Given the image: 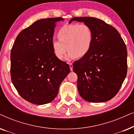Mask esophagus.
<instances>
[{
	"instance_id": "esophagus-1",
	"label": "esophagus",
	"mask_w": 134,
	"mask_h": 134,
	"mask_svg": "<svg viewBox=\"0 0 134 134\" xmlns=\"http://www.w3.org/2000/svg\"><path fill=\"white\" fill-rule=\"evenodd\" d=\"M69 68H70V70L72 71L73 70V69H72V68H73L72 63H69Z\"/></svg>"
}]
</instances>
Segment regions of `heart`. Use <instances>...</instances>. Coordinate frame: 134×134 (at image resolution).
I'll use <instances>...</instances> for the list:
<instances>
[{"label": "heart", "instance_id": "obj_1", "mask_svg": "<svg viewBox=\"0 0 134 134\" xmlns=\"http://www.w3.org/2000/svg\"><path fill=\"white\" fill-rule=\"evenodd\" d=\"M58 40L51 41L55 56L61 60L67 51L69 58H81L90 52L93 43L91 29L85 24L63 25L57 33Z\"/></svg>", "mask_w": 134, "mask_h": 134}]
</instances>
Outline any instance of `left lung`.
Returning <instances> with one entry per match:
<instances>
[{
  "label": "left lung",
  "instance_id": "left-lung-1",
  "mask_svg": "<svg viewBox=\"0 0 134 134\" xmlns=\"http://www.w3.org/2000/svg\"><path fill=\"white\" fill-rule=\"evenodd\" d=\"M83 22L91 29L90 52L73 63L77 75V89L83 99L91 102L110 100L118 92L127 74V49L114 27L99 19L75 17L69 21Z\"/></svg>",
  "mask_w": 134,
  "mask_h": 134
}]
</instances>
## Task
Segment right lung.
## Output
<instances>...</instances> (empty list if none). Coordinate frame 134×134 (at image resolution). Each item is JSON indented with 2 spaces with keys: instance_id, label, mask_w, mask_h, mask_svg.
<instances>
[{
  "instance_id": "add662e5",
  "label": "right lung",
  "mask_w": 134,
  "mask_h": 134,
  "mask_svg": "<svg viewBox=\"0 0 134 134\" xmlns=\"http://www.w3.org/2000/svg\"><path fill=\"white\" fill-rule=\"evenodd\" d=\"M62 18L38 20L18 34L11 51L12 83L22 98L43 105L52 101L70 72L69 65L56 57L53 40L57 23Z\"/></svg>"
}]
</instances>
